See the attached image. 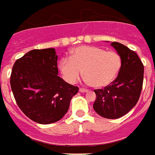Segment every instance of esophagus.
I'll use <instances>...</instances> for the list:
<instances>
[{
    "instance_id": "1",
    "label": "esophagus",
    "mask_w": 155,
    "mask_h": 155,
    "mask_svg": "<svg viewBox=\"0 0 155 155\" xmlns=\"http://www.w3.org/2000/svg\"><path fill=\"white\" fill-rule=\"evenodd\" d=\"M79 91H80V92H87L88 90H87V89H85V88H80V89H79Z\"/></svg>"
}]
</instances>
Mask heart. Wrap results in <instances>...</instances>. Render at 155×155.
<instances>
[{
    "label": "heart",
    "mask_w": 155,
    "mask_h": 155,
    "mask_svg": "<svg viewBox=\"0 0 155 155\" xmlns=\"http://www.w3.org/2000/svg\"><path fill=\"white\" fill-rule=\"evenodd\" d=\"M121 66L122 59L116 51L91 46L73 49L70 59L64 58L60 63V71L68 82H76L83 71L87 82L96 88L110 84L119 73Z\"/></svg>",
    "instance_id": "1"
}]
</instances>
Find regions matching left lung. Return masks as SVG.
<instances>
[{
    "mask_svg": "<svg viewBox=\"0 0 155 155\" xmlns=\"http://www.w3.org/2000/svg\"><path fill=\"white\" fill-rule=\"evenodd\" d=\"M122 59L117 77L104 89L94 90L96 100L93 108L105 118L116 119L131 110L139 101L144 80V65L137 54L123 44L113 41Z\"/></svg>",
    "mask_w": 155,
    "mask_h": 155,
    "instance_id": "left-lung-1",
    "label": "left lung"
}]
</instances>
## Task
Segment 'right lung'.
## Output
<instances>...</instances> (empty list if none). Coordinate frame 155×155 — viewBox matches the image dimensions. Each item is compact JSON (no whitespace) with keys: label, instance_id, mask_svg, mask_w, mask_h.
Here are the masks:
<instances>
[{"label":"right lung","instance_id":"obj_1","mask_svg":"<svg viewBox=\"0 0 155 155\" xmlns=\"http://www.w3.org/2000/svg\"><path fill=\"white\" fill-rule=\"evenodd\" d=\"M57 60L54 49H36L16 60L11 71L16 103L27 117L40 124L60 120L78 92V87L58 76Z\"/></svg>","mask_w":155,"mask_h":155}]
</instances>
